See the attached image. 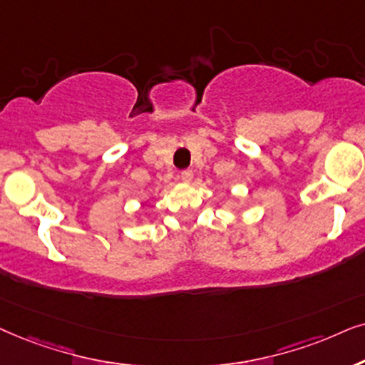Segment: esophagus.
Returning <instances> with one entry per match:
<instances>
[{
  "label": "esophagus",
  "mask_w": 365,
  "mask_h": 365,
  "mask_svg": "<svg viewBox=\"0 0 365 365\" xmlns=\"http://www.w3.org/2000/svg\"><path fill=\"white\" fill-rule=\"evenodd\" d=\"M180 178H182L185 183H190L193 180V172L192 170H183V172L180 173Z\"/></svg>",
  "instance_id": "obj_1"
}]
</instances>
